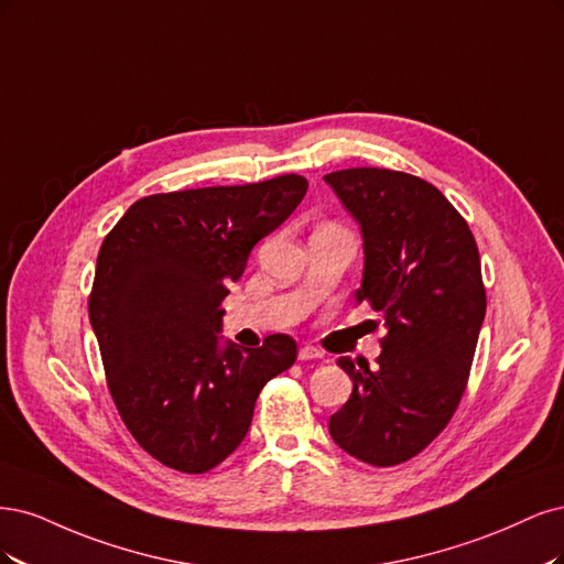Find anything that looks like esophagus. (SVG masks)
<instances>
[{"label": "esophagus", "instance_id": "1", "mask_svg": "<svg viewBox=\"0 0 564 564\" xmlns=\"http://www.w3.org/2000/svg\"><path fill=\"white\" fill-rule=\"evenodd\" d=\"M297 358H300V360L323 358V351H321V349H316V347H308V344H304V347H300V351H297Z\"/></svg>", "mask_w": 564, "mask_h": 564}]
</instances>
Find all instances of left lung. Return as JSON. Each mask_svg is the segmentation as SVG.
Listing matches in <instances>:
<instances>
[{
    "label": "left lung",
    "instance_id": "1",
    "mask_svg": "<svg viewBox=\"0 0 564 564\" xmlns=\"http://www.w3.org/2000/svg\"><path fill=\"white\" fill-rule=\"evenodd\" d=\"M325 183L360 225L366 267L356 300L387 328L377 368L337 360L354 391L328 429L351 457L395 466L447 426L464 395L487 308L478 246L457 208L422 177L347 169Z\"/></svg>",
    "mask_w": 564,
    "mask_h": 564
}]
</instances>
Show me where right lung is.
Here are the masks:
<instances>
[{
  "label": "right lung",
  "mask_w": 564,
  "mask_h": 564,
  "mask_svg": "<svg viewBox=\"0 0 564 564\" xmlns=\"http://www.w3.org/2000/svg\"><path fill=\"white\" fill-rule=\"evenodd\" d=\"M302 175L152 194L98 252L88 318L126 429L163 466L206 474L241 445L271 377L297 358L288 335L220 344L223 300L252 246L306 194Z\"/></svg>",
  "instance_id": "1"
}]
</instances>
